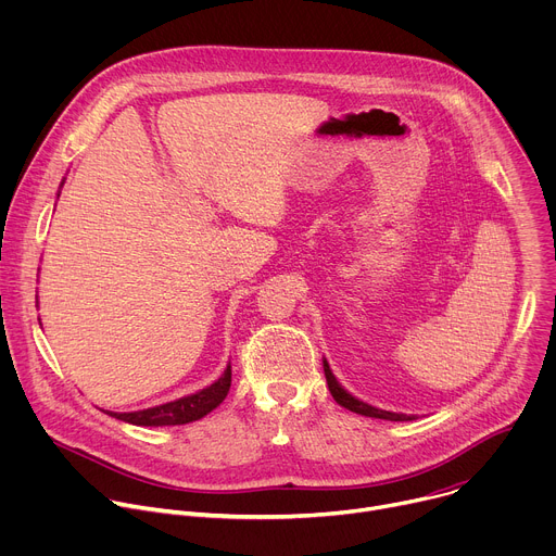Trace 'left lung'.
I'll return each instance as SVG.
<instances>
[{"mask_svg":"<svg viewBox=\"0 0 556 556\" xmlns=\"http://www.w3.org/2000/svg\"><path fill=\"white\" fill-rule=\"evenodd\" d=\"M324 371H326V380H328V387H330V393L334 395V401L354 412V414H361V416H367V418H382V420H393V422H405V420H414V416H407V414H391V412H382V409H376L367 403H361L358 399H354L352 393H348L334 378L328 361H324Z\"/></svg>","mask_w":556,"mask_h":556,"instance_id":"1","label":"left lung"}]
</instances>
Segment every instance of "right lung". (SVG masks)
Listing matches in <instances>:
<instances>
[{"label":"right lung","instance_id":"1","mask_svg":"<svg viewBox=\"0 0 556 556\" xmlns=\"http://www.w3.org/2000/svg\"><path fill=\"white\" fill-rule=\"evenodd\" d=\"M230 389V365L226 371L206 389L185 395L180 401L161 405V407H151L142 412H131V414H114L108 412L110 416L129 422V425H140V427H167V425H187L193 420L204 418L208 412H213L224 399Z\"/></svg>","mask_w":556,"mask_h":556}]
</instances>
